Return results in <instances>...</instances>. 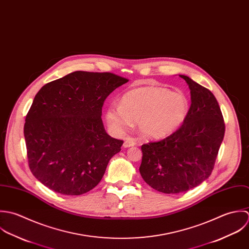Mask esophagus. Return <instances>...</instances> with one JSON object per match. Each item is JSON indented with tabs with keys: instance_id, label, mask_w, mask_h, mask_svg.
I'll use <instances>...</instances> for the list:
<instances>
[{
	"instance_id": "esophagus-1",
	"label": "esophagus",
	"mask_w": 249,
	"mask_h": 249,
	"mask_svg": "<svg viewBox=\"0 0 249 249\" xmlns=\"http://www.w3.org/2000/svg\"><path fill=\"white\" fill-rule=\"evenodd\" d=\"M135 144H136V142H135L133 140H131V139H126L125 142H124V143H123V146H124L125 148H128V147L134 146Z\"/></svg>"
}]
</instances>
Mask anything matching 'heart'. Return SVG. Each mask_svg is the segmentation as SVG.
<instances>
[{
	"mask_svg": "<svg viewBox=\"0 0 249 249\" xmlns=\"http://www.w3.org/2000/svg\"><path fill=\"white\" fill-rule=\"evenodd\" d=\"M190 103L182 92L146 86L127 91L121 103L107 107L106 119L111 131L121 135L138 122L147 139H162L177 130L186 119Z\"/></svg>",
	"mask_w": 249,
	"mask_h": 249,
	"instance_id": "heart-1",
	"label": "heart"
}]
</instances>
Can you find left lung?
<instances>
[{
	"label": "left lung",
	"instance_id": "8db88e82",
	"mask_svg": "<svg viewBox=\"0 0 249 249\" xmlns=\"http://www.w3.org/2000/svg\"><path fill=\"white\" fill-rule=\"evenodd\" d=\"M179 76L191 89L186 119L167 138L142 146L141 175L151 188L163 194L184 193L208 179L225 133L213 94L190 77Z\"/></svg>",
	"mask_w": 249,
	"mask_h": 249
}]
</instances>
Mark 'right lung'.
<instances>
[{
  "instance_id": "add662e5",
  "label": "right lung",
  "mask_w": 249,
  "mask_h": 249,
  "mask_svg": "<svg viewBox=\"0 0 249 249\" xmlns=\"http://www.w3.org/2000/svg\"><path fill=\"white\" fill-rule=\"evenodd\" d=\"M127 82L108 72L76 71L40 89L24 126L29 166L40 183L64 196H81L99 184L123 144L106 133L102 107Z\"/></svg>"
}]
</instances>
